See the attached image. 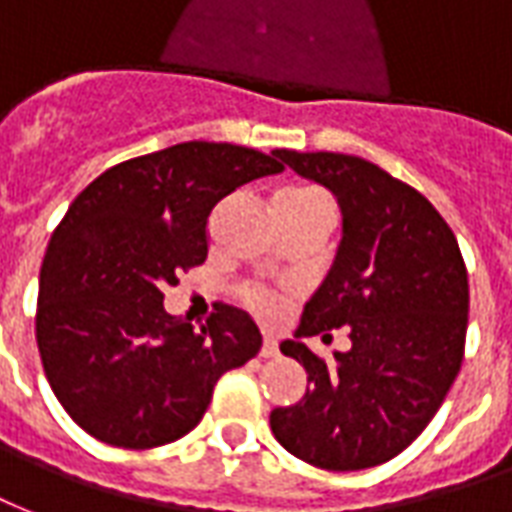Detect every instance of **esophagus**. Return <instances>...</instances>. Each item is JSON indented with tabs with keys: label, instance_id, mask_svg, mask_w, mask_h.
Here are the masks:
<instances>
[{
	"label": "esophagus",
	"instance_id": "1",
	"mask_svg": "<svg viewBox=\"0 0 512 512\" xmlns=\"http://www.w3.org/2000/svg\"><path fill=\"white\" fill-rule=\"evenodd\" d=\"M259 354H261V357H278V343L272 341V338H264Z\"/></svg>",
	"mask_w": 512,
	"mask_h": 512
}]
</instances>
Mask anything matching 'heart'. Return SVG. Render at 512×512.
Wrapping results in <instances>:
<instances>
[{"mask_svg": "<svg viewBox=\"0 0 512 512\" xmlns=\"http://www.w3.org/2000/svg\"><path fill=\"white\" fill-rule=\"evenodd\" d=\"M313 199H322V193L313 188L286 190L283 196H278V201H313ZM245 302H248L259 316H264V319H272L275 311H278V308H275V300H272L267 292H261V289H245Z\"/></svg>", "mask_w": 512, "mask_h": 512, "instance_id": "heart-1", "label": "heart"}]
</instances>
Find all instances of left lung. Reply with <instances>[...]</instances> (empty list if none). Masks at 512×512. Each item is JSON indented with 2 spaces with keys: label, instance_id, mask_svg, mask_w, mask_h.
I'll return each mask as SVG.
<instances>
[{
  "label": "left lung",
  "instance_id": "1",
  "mask_svg": "<svg viewBox=\"0 0 512 512\" xmlns=\"http://www.w3.org/2000/svg\"><path fill=\"white\" fill-rule=\"evenodd\" d=\"M338 199L343 237L327 278L281 352L308 390L272 409L275 439L305 464L354 472L412 445L464 360L469 281L458 240L423 193L354 155L275 149ZM350 327L353 349L322 361L300 337Z\"/></svg>",
  "mask_w": 512,
  "mask_h": 512
}]
</instances>
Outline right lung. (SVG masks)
<instances>
[{"instance_id":"obj_1","label":"right lung","mask_w":512,"mask_h":512,"mask_svg":"<svg viewBox=\"0 0 512 512\" xmlns=\"http://www.w3.org/2000/svg\"><path fill=\"white\" fill-rule=\"evenodd\" d=\"M283 166L259 149L185 141L103 171L67 207L40 267L35 333L51 390L87 434L128 450L193 431L220 376L261 349L240 308L201 330L163 289L207 259L220 199Z\"/></svg>"}]
</instances>
